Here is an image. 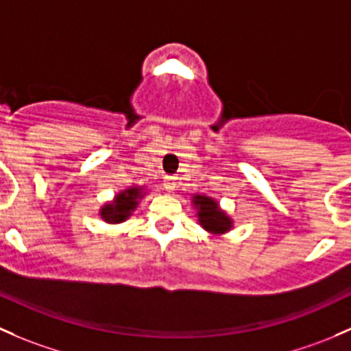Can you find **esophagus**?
I'll list each match as a JSON object with an SVG mask.
<instances>
[{"mask_svg": "<svg viewBox=\"0 0 351 351\" xmlns=\"http://www.w3.org/2000/svg\"><path fill=\"white\" fill-rule=\"evenodd\" d=\"M164 187H165V191H169V193L176 191V187H177L176 177H167V179L164 180Z\"/></svg>", "mask_w": 351, "mask_h": 351, "instance_id": "esophagus-1", "label": "esophagus"}]
</instances>
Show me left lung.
<instances>
[{
    "mask_svg": "<svg viewBox=\"0 0 351 351\" xmlns=\"http://www.w3.org/2000/svg\"><path fill=\"white\" fill-rule=\"evenodd\" d=\"M194 204L199 208L197 216L202 228L211 231V233H225L231 228V219L223 211H219L218 204L206 196L194 197Z\"/></svg>",
    "mask_w": 351,
    "mask_h": 351,
    "instance_id": "left-lung-1",
    "label": "left lung"
}]
</instances>
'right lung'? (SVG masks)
Returning a JSON list of instances; mask_svg holds the SVG:
<instances>
[{"label":"right lung","instance_id":"add662e5","mask_svg":"<svg viewBox=\"0 0 351 351\" xmlns=\"http://www.w3.org/2000/svg\"><path fill=\"white\" fill-rule=\"evenodd\" d=\"M140 197L138 187H132L128 191H123L118 194L113 204H106L101 209V218L108 223H120L125 218H128L132 209L136 206V199Z\"/></svg>","mask_w":351,"mask_h":351}]
</instances>
